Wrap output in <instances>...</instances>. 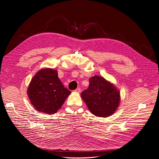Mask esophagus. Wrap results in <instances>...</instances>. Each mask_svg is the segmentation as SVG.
<instances>
[{
	"label": "esophagus",
	"mask_w": 159,
	"mask_h": 159,
	"mask_svg": "<svg viewBox=\"0 0 159 159\" xmlns=\"http://www.w3.org/2000/svg\"><path fill=\"white\" fill-rule=\"evenodd\" d=\"M75 91L76 92V93H80V89L79 88H79H77L76 89H75Z\"/></svg>",
	"instance_id": "obj_1"
}]
</instances>
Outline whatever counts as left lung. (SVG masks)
<instances>
[{
  "label": "left lung",
  "mask_w": 159,
  "mask_h": 159,
  "mask_svg": "<svg viewBox=\"0 0 159 159\" xmlns=\"http://www.w3.org/2000/svg\"><path fill=\"white\" fill-rule=\"evenodd\" d=\"M89 83V88L82 92L81 97L91 113L98 117L113 114L120 103V92L102 76H93Z\"/></svg>",
  "instance_id": "8db88e82"
}]
</instances>
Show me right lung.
<instances>
[{
	"label": "right lung",
	"instance_id": "obj_1",
	"mask_svg": "<svg viewBox=\"0 0 159 159\" xmlns=\"http://www.w3.org/2000/svg\"><path fill=\"white\" fill-rule=\"evenodd\" d=\"M27 92L35 109L47 114L57 112L70 94L59 80L57 71L52 69H42L35 74Z\"/></svg>",
	"mask_w": 159,
	"mask_h": 159
}]
</instances>
